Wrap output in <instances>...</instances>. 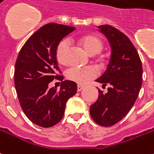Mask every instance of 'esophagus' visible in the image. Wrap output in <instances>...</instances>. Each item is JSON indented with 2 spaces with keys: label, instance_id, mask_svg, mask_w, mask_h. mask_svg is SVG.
<instances>
[{
  "label": "esophagus",
  "instance_id": "1",
  "mask_svg": "<svg viewBox=\"0 0 154 154\" xmlns=\"http://www.w3.org/2000/svg\"><path fill=\"white\" fill-rule=\"evenodd\" d=\"M83 88H84L83 86H82V85H78V86H77V92H81Z\"/></svg>",
  "mask_w": 154,
  "mask_h": 154
}]
</instances>
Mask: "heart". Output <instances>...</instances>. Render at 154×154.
<instances>
[{"mask_svg": "<svg viewBox=\"0 0 154 154\" xmlns=\"http://www.w3.org/2000/svg\"><path fill=\"white\" fill-rule=\"evenodd\" d=\"M79 43L85 51L91 55H96L103 51L104 43L99 36L89 34L79 38ZM71 42L69 39L62 40L57 47L56 57L59 63L66 65L69 62ZM97 76V70L93 66H71L66 72V78L78 84H86Z\"/></svg>", "mask_w": 154, "mask_h": 154, "instance_id": "obj_1", "label": "heart"}]
</instances>
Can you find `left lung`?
<instances>
[{
    "mask_svg": "<svg viewBox=\"0 0 154 154\" xmlns=\"http://www.w3.org/2000/svg\"><path fill=\"white\" fill-rule=\"evenodd\" d=\"M109 41L110 61L105 72L97 79L103 87L109 85L107 93L98 89L97 102L90 107L94 122L111 127L121 121L137 100L143 80V66L139 55L124 33L109 25L98 26Z\"/></svg>",
    "mask_w": 154,
    "mask_h": 154,
    "instance_id": "8db88e82",
    "label": "left lung"
}]
</instances>
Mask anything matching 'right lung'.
<instances>
[{"instance_id": "right-lung-1", "label": "right lung", "mask_w": 154, "mask_h": 154, "mask_svg": "<svg viewBox=\"0 0 154 154\" xmlns=\"http://www.w3.org/2000/svg\"><path fill=\"white\" fill-rule=\"evenodd\" d=\"M75 27L48 23L38 29L21 47L17 57L14 82L18 100L26 116L33 123L50 128L63 118L67 100L76 94L77 86L63 81L60 90L48 88L56 78L62 81L56 50L58 43Z\"/></svg>"}]
</instances>
